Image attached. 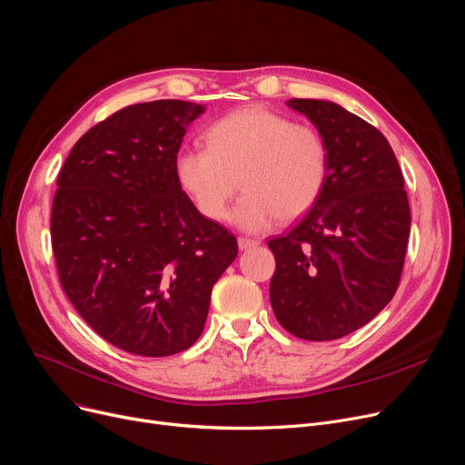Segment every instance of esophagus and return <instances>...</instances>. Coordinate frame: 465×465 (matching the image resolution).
<instances>
[{
  "instance_id": "esophagus-1",
  "label": "esophagus",
  "mask_w": 465,
  "mask_h": 465,
  "mask_svg": "<svg viewBox=\"0 0 465 465\" xmlns=\"http://www.w3.org/2000/svg\"><path fill=\"white\" fill-rule=\"evenodd\" d=\"M237 245H239V251H249L252 247H258L260 243L256 239H249V237H239L237 239Z\"/></svg>"
}]
</instances>
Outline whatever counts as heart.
Masks as SVG:
<instances>
[{
  "instance_id": "1",
  "label": "heart",
  "mask_w": 465,
  "mask_h": 465,
  "mask_svg": "<svg viewBox=\"0 0 465 465\" xmlns=\"http://www.w3.org/2000/svg\"><path fill=\"white\" fill-rule=\"evenodd\" d=\"M178 184L197 211L213 222L228 216L249 233L294 220L315 203L329 176V148L322 134L262 106L226 114L209 127L207 148L183 150L174 159Z\"/></svg>"
}]
</instances>
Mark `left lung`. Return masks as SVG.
Here are the masks:
<instances>
[{"mask_svg":"<svg viewBox=\"0 0 465 465\" xmlns=\"http://www.w3.org/2000/svg\"><path fill=\"white\" fill-rule=\"evenodd\" d=\"M329 148L317 203L272 239L270 302L291 334L336 340L367 325L393 298L405 262L411 209L397 157L376 127L331 100L291 98Z\"/></svg>","mask_w":465,"mask_h":465,"instance_id":"obj_1","label":"left lung"}]
</instances>
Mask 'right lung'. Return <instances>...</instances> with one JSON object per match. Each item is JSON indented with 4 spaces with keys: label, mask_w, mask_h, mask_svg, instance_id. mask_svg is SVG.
Instances as JSON below:
<instances>
[{
    "label": "right lung",
    "mask_w": 465,
    "mask_h": 465,
    "mask_svg": "<svg viewBox=\"0 0 465 465\" xmlns=\"http://www.w3.org/2000/svg\"><path fill=\"white\" fill-rule=\"evenodd\" d=\"M203 112L173 98L119 110L77 140L56 180L60 285L96 334L134 355L188 350L237 256L235 237L195 209L174 171Z\"/></svg>",
    "instance_id": "obj_1"
}]
</instances>
